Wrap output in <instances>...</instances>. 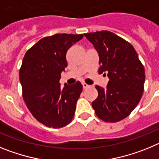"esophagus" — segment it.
<instances>
[{"instance_id":"34e87169","label":"esophagus","mask_w":159,"mask_h":159,"mask_svg":"<svg viewBox=\"0 0 159 159\" xmlns=\"http://www.w3.org/2000/svg\"><path fill=\"white\" fill-rule=\"evenodd\" d=\"M83 88H84V89H86V88H89V85H88V84H85V83H83Z\"/></svg>"}]
</instances>
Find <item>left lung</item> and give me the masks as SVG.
Listing matches in <instances>:
<instances>
[{"instance_id": "8db88e82", "label": "left lung", "mask_w": 159, "mask_h": 159, "mask_svg": "<svg viewBox=\"0 0 159 159\" xmlns=\"http://www.w3.org/2000/svg\"><path fill=\"white\" fill-rule=\"evenodd\" d=\"M99 54V73L107 76V88L98 85V97L92 102L96 116L116 123L125 119L139 102L143 93L145 71L134 47L109 31L85 33Z\"/></svg>"}]
</instances>
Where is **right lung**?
<instances>
[{
  "instance_id": "1",
  "label": "right lung",
  "mask_w": 159,
  "mask_h": 159,
  "mask_svg": "<svg viewBox=\"0 0 159 159\" xmlns=\"http://www.w3.org/2000/svg\"><path fill=\"white\" fill-rule=\"evenodd\" d=\"M84 34H55L43 37L29 49L20 69L26 106L36 120L52 128L71 123L83 86L80 81L61 88V72L67 67L66 54Z\"/></svg>"
}]
</instances>
